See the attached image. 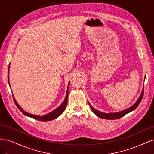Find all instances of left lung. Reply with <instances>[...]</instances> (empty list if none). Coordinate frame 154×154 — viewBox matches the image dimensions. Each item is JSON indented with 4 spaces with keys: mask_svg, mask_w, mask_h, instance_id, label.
I'll return each mask as SVG.
<instances>
[{
    "mask_svg": "<svg viewBox=\"0 0 154 154\" xmlns=\"http://www.w3.org/2000/svg\"><path fill=\"white\" fill-rule=\"evenodd\" d=\"M143 94H144V92H143V89L141 94L138 98L137 101L132 106H130V108L126 109V110H124L123 111H120V112H114V113H103V112H101L95 109L94 107H93L89 103V102H88V105H89V106L91 107L92 111L97 116H98V117H100L101 118H103V119H118V118L123 117V116H124L125 115H126L127 114L130 112H132L134 110L136 109L137 107V106L139 105V103H141V101L142 98H143Z\"/></svg>",
    "mask_w": 154,
    "mask_h": 154,
    "instance_id": "1",
    "label": "left lung"
}]
</instances>
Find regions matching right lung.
Here are the masks:
<instances>
[{
    "mask_svg": "<svg viewBox=\"0 0 154 154\" xmlns=\"http://www.w3.org/2000/svg\"><path fill=\"white\" fill-rule=\"evenodd\" d=\"M8 69H10V65H9V67ZM8 83H10V82H9V69H8ZM69 83L68 84V87H67V93H66V98H65L64 101L63 103L60 105L57 109H56L55 110H54L53 111L49 113V114H45L44 116H37V115H33V114H31L29 113H27L26 112H25L24 110H23L21 107L19 106V105H18L17 103V102L16 101L15 97H14L13 95V99H14V101H15V105H17V106L18 107V109H19L24 114L25 116H28V117H30V118H33L35 119H37V120H39V121H42V122H48V121H51V120H53V119H54L57 118H58L59 116H60L62 114V113L64 111V110L66 109V106L67 105V99H68V90H69ZM10 84V83H9Z\"/></svg>",
    "mask_w": 154,
    "mask_h": 154,
    "instance_id": "obj_1",
    "label": "right lung"
}]
</instances>
